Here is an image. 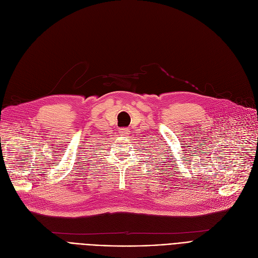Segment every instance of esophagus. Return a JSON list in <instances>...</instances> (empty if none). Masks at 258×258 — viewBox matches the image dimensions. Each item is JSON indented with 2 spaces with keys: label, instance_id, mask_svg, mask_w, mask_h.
<instances>
[{
  "label": "esophagus",
  "instance_id": "obj_1",
  "mask_svg": "<svg viewBox=\"0 0 258 258\" xmlns=\"http://www.w3.org/2000/svg\"><path fill=\"white\" fill-rule=\"evenodd\" d=\"M129 132H130V130H129L128 128H122V129H120V131H119V133H121L122 136H126V137H128Z\"/></svg>",
  "mask_w": 258,
  "mask_h": 258
}]
</instances>
